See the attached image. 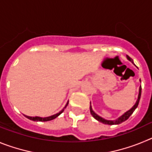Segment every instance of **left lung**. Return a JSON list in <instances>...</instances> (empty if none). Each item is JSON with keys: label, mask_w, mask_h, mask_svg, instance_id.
Masks as SVG:
<instances>
[{"label": "left lung", "mask_w": 152, "mask_h": 152, "mask_svg": "<svg viewBox=\"0 0 152 152\" xmlns=\"http://www.w3.org/2000/svg\"><path fill=\"white\" fill-rule=\"evenodd\" d=\"M127 58H128V59L130 61H132V62L133 63V61H132V59L129 56H127ZM141 94H142V88L140 87V88H139V96H138V100H137V101H136V103H135V105L132 107V108L130 109L129 110L127 111L126 113H125L123 116H121L119 118H118V119H116V120H107V119H103L102 117H100V116H99L98 115H96V114L95 113L94 111H93L92 108H91V105H90V111H91V115H92V116H94V117L95 119H96V120H98V121L100 122V123H104V124H107V125H118V124H120V123H123V122H125L126 120H127V119L129 118V116H131L132 114L133 113V112L135 111V110L137 108L138 105H139V100H140V97H141Z\"/></svg>", "instance_id": "1"}]
</instances>
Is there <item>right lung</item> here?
Returning <instances> with one entry per match:
<instances>
[{"label": "right lung", "mask_w": 152, "mask_h": 152, "mask_svg": "<svg viewBox=\"0 0 152 152\" xmlns=\"http://www.w3.org/2000/svg\"><path fill=\"white\" fill-rule=\"evenodd\" d=\"M68 103H67L66 106H65V107L68 106ZM64 107V108H65ZM64 111V110H62L61 111H60L58 113H56L55 114V115H53V116H49V117H45V118H42V117H39V116H34V117H32V116H25L26 118H28L29 119H30V120H33V121H39V122H46V121H50V120H52V119H56V117H58V116H59L60 114L61 113Z\"/></svg>", "instance_id": "obj_1"}]
</instances>
